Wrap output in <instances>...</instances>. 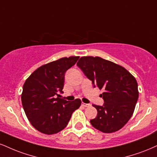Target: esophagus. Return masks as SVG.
Listing matches in <instances>:
<instances>
[{
    "instance_id": "esophagus-1",
    "label": "esophagus",
    "mask_w": 157,
    "mask_h": 157,
    "mask_svg": "<svg viewBox=\"0 0 157 157\" xmlns=\"http://www.w3.org/2000/svg\"><path fill=\"white\" fill-rule=\"evenodd\" d=\"M82 105L83 107H89L90 106V104H86V103H82Z\"/></svg>"
}]
</instances>
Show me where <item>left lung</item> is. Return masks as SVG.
I'll list each match as a JSON object with an SVG mask.
<instances>
[{
	"label": "left lung",
	"instance_id": "1",
	"mask_svg": "<svg viewBox=\"0 0 157 157\" xmlns=\"http://www.w3.org/2000/svg\"><path fill=\"white\" fill-rule=\"evenodd\" d=\"M77 65L94 87L104 90L100 94L102 106L93 105L97 116L90 121L91 125L105 133L121 129L132 116L138 99L136 79L121 66L100 57H82Z\"/></svg>",
	"mask_w": 157,
	"mask_h": 157
}]
</instances>
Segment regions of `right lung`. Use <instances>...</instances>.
Wrapping results in <instances>:
<instances>
[{
  "instance_id": "right-lung-1",
  "label": "right lung",
  "mask_w": 157,
  "mask_h": 157,
  "mask_svg": "<svg viewBox=\"0 0 157 157\" xmlns=\"http://www.w3.org/2000/svg\"><path fill=\"white\" fill-rule=\"evenodd\" d=\"M79 58H62L41 66L25 82L21 96L22 107L32 126L40 132L52 135L63 130L74 111L81 105L79 99L68 101L56 98L59 93H63L66 71Z\"/></svg>"
}]
</instances>
